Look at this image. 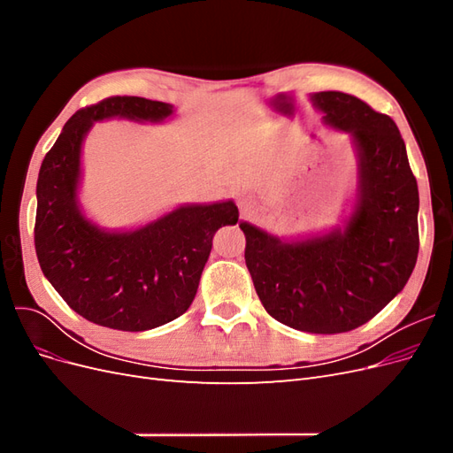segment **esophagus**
I'll list each match as a JSON object with an SVG mask.
<instances>
[{
  "instance_id": "1",
  "label": "esophagus",
  "mask_w": 453,
  "mask_h": 453,
  "mask_svg": "<svg viewBox=\"0 0 453 453\" xmlns=\"http://www.w3.org/2000/svg\"><path fill=\"white\" fill-rule=\"evenodd\" d=\"M238 205H240V210H242L243 213H248V211H251V208H253V200H251V196H240V198H238Z\"/></svg>"
}]
</instances>
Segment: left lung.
I'll list each match as a JSON object with an SVG mask.
<instances>
[{"label": "left lung", "mask_w": 453, "mask_h": 453, "mask_svg": "<svg viewBox=\"0 0 453 453\" xmlns=\"http://www.w3.org/2000/svg\"><path fill=\"white\" fill-rule=\"evenodd\" d=\"M325 125L351 135L357 150V202L344 228L281 242L250 223L245 265L265 310L280 323L315 334L365 325L399 295L418 260V181L395 120L357 96H311Z\"/></svg>", "instance_id": "left-lung-1"}]
</instances>
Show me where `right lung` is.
<instances>
[{"instance_id":"1","label":"right lung","mask_w":453,"mask_h":453,"mask_svg":"<svg viewBox=\"0 0 453 453\" xmlns=\"http://www.w3.org/2000/svg\"><path fill=\"white\" fill-rule=\"evenodd\" d=\"M172 105L111 96L65 122L37 177L35 253L54 289L85 319L140 333L170 323L193 304L211 240L238 223L236 203H188L130 232H109L81 213V145L96 120L160 122Z\"/></svg>"}]
</instances>
